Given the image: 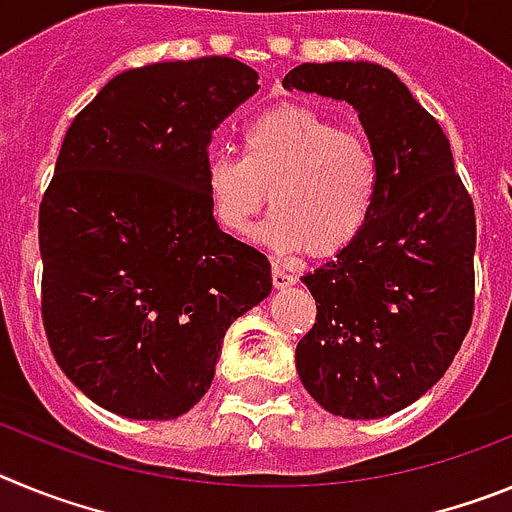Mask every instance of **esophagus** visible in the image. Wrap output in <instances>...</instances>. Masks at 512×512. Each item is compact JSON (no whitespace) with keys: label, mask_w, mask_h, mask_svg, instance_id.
<instances>
[{"label":"esophagus","mask_w":512,"mask_h":512,"mask_svg":"<svg viewBox=\"0 0 512 512\" xmlns=\"http://www.w3.org/2000/svg\"><path fill=\"white\" fill-rule=\"evenodd\" d=\"M271 282H274V287L277 289H284V287H292V284L297 282L295 274H289V271H284L282 266H274V271H271Z\"/></svg>","instance_id":"34e87169"}]
</instances>
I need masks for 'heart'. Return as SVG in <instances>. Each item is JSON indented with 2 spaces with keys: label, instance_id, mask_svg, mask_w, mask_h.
<instances>
[{
  "label": "heart",
  "instance_id": "b5f03b06",
  "mask_svg": "<svg viewBox=\"0 0 512 512\" xmlns=\"http://www.w3.org/2000/svg\"><path fill=\"white\" fill-rule=\"evenodd\" d=\"M382 184L374 148L307 104H279L243 128V156L210 151L205 187L215 223L246 233L269 192L256 235L279 251L328 256L364 230Z\"/></svg>",
  "mask_w": 512,
  "mask_h": 512
}]
</instances>
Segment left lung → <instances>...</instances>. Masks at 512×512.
Returning <instances> with one entry per match:
<instances>
[{"instance_id":"obj_1","label":"left lung","mask_w":512,"mask_h":512,"mask_svg":"<svg viewBox=\"0 0 512 512\" xmlns=\"http://www.w3.org/2000/svg\"><path fill=\"white\" fill-rule=\"evenodd\" d=\"M284 89L359 112L382 184L369 223L302 277L318 318L297 343L305 390L328 413L374 420L413 405L454 361L474 310V205L449 138L379 63H302Z\"/></svg>"}]
</instances>
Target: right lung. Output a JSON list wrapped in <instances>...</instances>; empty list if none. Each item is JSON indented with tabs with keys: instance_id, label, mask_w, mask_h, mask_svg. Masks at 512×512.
I'll return each mask as SVG.
<instances>
[{
	"instance_id": "add662e5",
	"label": "right lung",
	"mask_w": 512,
	"mask_h": 512,
	"mask_svg": "<svg viewBox=\"0 0 512 512\" xmlns=\"http://www.w3.org/2000/svg\"><path fill=\"white\" fill-rule=\"evenodd\" d=\"M259 89L225 56L117 74L66 130L40 202L43 325L99 408L171 420L210 390L225 330L271 292L264 253L217 228L212 130Z\"/></svg>"
}]
</instances>
